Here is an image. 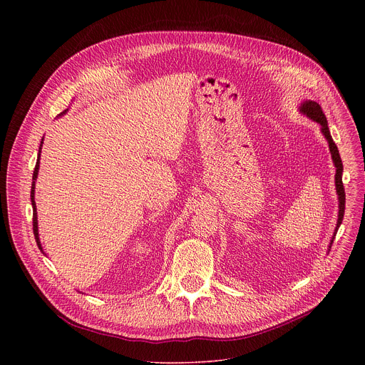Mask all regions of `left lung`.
<instances>
[{
	"mask_svg": "<svg viewBox=\"0 0 365 365\" xmlns=\"http://www.w3.org/2000/svg\"><path fill=\"white\" fill-rule=\"evenodd\" d=\"M299 111L300 114L306 115L307 118H310L312 121H315L321 125V133L324 134V137L327 138L328 144H329V151H331V158H332V162L335 165V169H336V173H335V189H336V195H338V221H336V227H335V231H334V235H332V240L329 242V248L335 240V235H336V231L339 228V225L342 224V218H344V211H345V190H344V185H342V160H341V155H339V151H338V147L336 144L334 143L332 137H331V131H329V127H328V121H327V117L325 114L322 113V108L318 102L315 101H310V99H306L300 103L299 107Z\"/></svg>",
	"mask_w": 365,
	"mask_h": 365,
	"instance_id": "8db88e82",
	"label": "left lung"
}]
</instances>
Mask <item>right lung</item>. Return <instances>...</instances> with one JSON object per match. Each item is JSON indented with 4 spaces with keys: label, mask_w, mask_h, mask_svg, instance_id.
I'll use <instances>...</instances> for the list:
<instances>
[{
    "label": "right lung",
    "mask_w": 365,
    "mask_h": 365,
    "mask_svg": "<svg viewBox=\"0 0 365 365\" xmlns=\"http://www.w3.org/2000/svg\"><path fill=\"white\" fill-rule=\"evenodd\" d=\"M66 113V111H65ZM62 113L61 117L65 114ZM41 145H43V138L40 141V147H38V155H37V162H36V168L33 172V183H31V193H30V199H31V206H33V232H34V238L36 242L38 245V248L41 250V244H40V238H38V227H37V207H36V202H34V189H36V179L38 175V168H40V153H41ZM43 251V250H41Z\"/></svg>",
    "instance_id": "obj_1"
}]
</instances>
